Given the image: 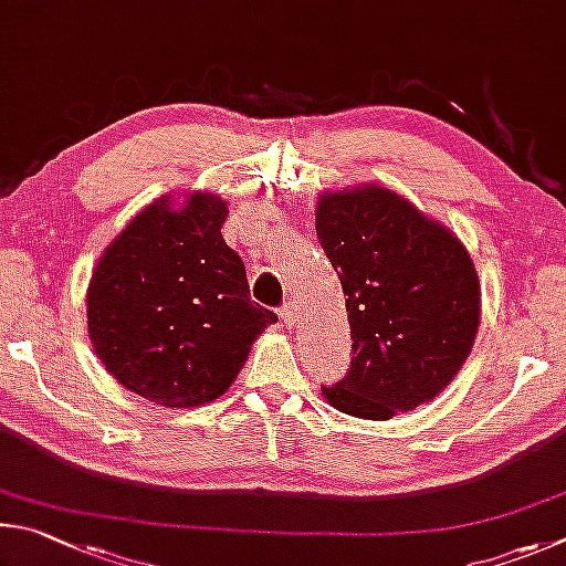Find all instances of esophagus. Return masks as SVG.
I'll return each mask as SVG.
<instances>
[{"mask_svg": "<svg viewBox=\"0 0 566 566\" xmlns=\"http://www.w3.org/2000/svg\"><path fill=\"white\" fill-rule=\"evenodd\" d=\"M298 303H293V301H289V303H285L283 305V308H281V321L285 323V325H293L295 321H298Z\"/></svg>", "mask_w": 566, "mask_h": 566, "instance_id": "obj_1", "label": "esophagus"}]
</instances>
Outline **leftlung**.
Returning a JSON list of instances; mask_svg holds the SVG:
<instances>
[{
	"mask_svg": "<svg viewBox=\"0 0 566 566\" xmlns=\"http://www.w3.org/2000/svg\"><path fill=\"white\" fill-rule=\"evenodd\" d=\"M315 231L340 277L353 363L323 398L360 420L432 402L470 358L480 277L448 226L378 184L323 191Z\"/></svg>",
	"mask_w": 566,
	"mask_h": 566,
	"instance_id": "obj_1",
	"label": "left lung"
}]
</instances>
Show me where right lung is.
Masks as SVG:
<instances>
[{"instance_id":"obj_1","label":"right lung","mask_w":566,"mask_h":566,"mask_svg":"<svg viewBox=\"0 0 566 566\" xmlns=\"http://www.w3.org/2000/svg\"><path fill=\"white\" fill-rule=\"evenodd\" d=\"M226 216L218 193H166L126 223L92 271L86 325L96 358L158 408L221 398L258 335L277 323L251 301L245 265L221 235Z\"/></svg>"}]
</instances>
